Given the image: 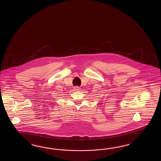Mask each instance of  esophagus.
Wrapping results in <instances>:
<instances>
[{"mask_svg":"<svg viewBox=\"0 0 161 161\" xmlns=\"http://www.w3.org/2000/svg\"><path fill=\"white\" fill-rule=\"evenodd\" d=\"M74 90H75V91H79V90H80V87L79 86H75V87H74Z\"/></svg>","mask_w":161,"mask_h":161,"instance_id":"esophagus-1","label":"esophagus"}]
</instances>
